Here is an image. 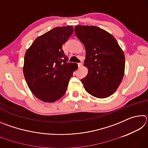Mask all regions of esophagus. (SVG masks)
<instances>
[{"instance_id": "1", "label": "esophagus", "mask_w": 148, "mask_h": 148, "mask_svg": "<svg viewBox=\"0 0 148 148\" xmlns=\"http://www.w3.org/2000/svg\"><path fill=\"white\" fill-rule=\"evenodd\" d=\"M82 64H82V62H80V63H78V67H79V68H81V67L82 66Z\"/></svg>"}]
</instances>
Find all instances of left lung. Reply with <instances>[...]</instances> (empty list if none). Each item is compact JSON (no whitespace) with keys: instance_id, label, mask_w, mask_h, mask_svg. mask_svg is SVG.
<instances>
[{"instance_id":"8db88e82","label":"left lung","mask_w":148,"mask_h":148,"mask_svg":"<svg viewBox=\"0 0 148 148\" xmlns=\"http://www.w3.org/2000/svg\"><path fill=\"white\" fill-rule=\"evenodd\" d=\"M74 32L86 47L84 64L88 74L81 80L84 88L95 97L107 98L114 93L123 77V51L111 34L99 27L76 25Z\"/></svg>"}]
</instances>
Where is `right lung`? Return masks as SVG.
<instances>
[{"label":"right lung","instance_id":"add662e5","mask_svg":"<svg viewBox=\"0 0 148 148\" xmlns=\"http://www.w3.org/2000/svg\"><path fill=\"white\" fill-rule=\"evenodd\" d=\"M73 31L72 25L56 27L35 39L25 54L24 77L31 92L42 101L61 99L77 69L76 63L67 62L62 49Z\"/></svg>","mask_w":148,"mask_h":148}]
</instances>
